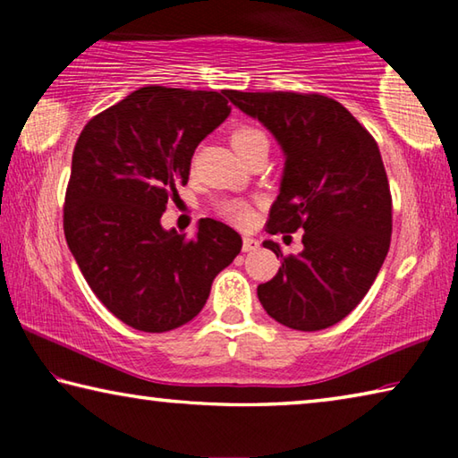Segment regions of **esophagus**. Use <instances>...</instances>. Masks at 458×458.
Listing matches in <instances>:
<instances>
[{
  "instance_id": "34e87169",
  "label": "esophagus",
  "mask_w": 458,
  "mask_h": 458,
  "mask_svg": "<svg viewBox=\"0 0 458 458\" xmlns=\"http://www.w3.org/2000/svg\"><path fill=\"white\" fill-rule=\"evenodd\" d=\"M254 250H259V240H254L250 236H244L242 252H254Z\"/></svg>"
}]
</instances>
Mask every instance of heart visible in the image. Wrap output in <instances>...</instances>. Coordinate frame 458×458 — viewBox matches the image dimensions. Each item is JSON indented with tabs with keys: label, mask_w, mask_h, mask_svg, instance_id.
I'll use <instances>...</instances> for the list:
<instances>
[{
	"label": "heart",
	"mask_w": 458,
	"mask_h": 458,
	"mask_svg": "<svg viewBox=\"0 0 458 458\" xmlns=\"http://www.w3.org/2000/svg\"><path fill=\"white\" fill-rule=\"evenodd\" d=\"M230 141H232V147L236 149V153H242L246 149H250V147L257 143H265V141L268 143V139L260 129L244 125V127H238L234 133H232ZM220 214L226 220L238 224V226H246V224H250V220H252L250 206L244 204V201H240V199L224 201V204H220Z\"/></svg>",
	"instance_id": "heart-1"
}]
</instances>
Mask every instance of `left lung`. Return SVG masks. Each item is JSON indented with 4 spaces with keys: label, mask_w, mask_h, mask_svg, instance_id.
<instances>
[{
    "label": "left lung",
    "mask_w": 458,
    "mask_h": 458,
    "mask_svg": "<svg viewBox=\"0 0 458 458\" xmlns=\"http://www.w3.org/2000/svg\"><path fill=\"white\" fill-rule=\"evenodd\" d=\"M259 119L284 155L281 188L267 232L303 230V250L281 257L259 301L275 321L297 331L339 323L366 297L392 236V196L382 155L358 119L337 100L299 92H224Z\"/></svg>",
    "instance_id": "1"
}]
</instances>
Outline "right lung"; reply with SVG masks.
<instances>
[{"label":"right lung","mask_w":458,"mask_h":458,"mask_svg":"<svg viewBox=\"0 0 458 458\" xmlns=\"http://www.w3.org/2000/svg\"><path fill=\"white\" fill-rule=\"evenodd\" d=\"M228 114L224 92L143 87L76 141L64 236L92 293L129 327L164 333L191 321L242 248L236 230L212 218L193 238L161 226L196 147Z\"/></svg>","instance_id":"obj_1"}]
</instances>
